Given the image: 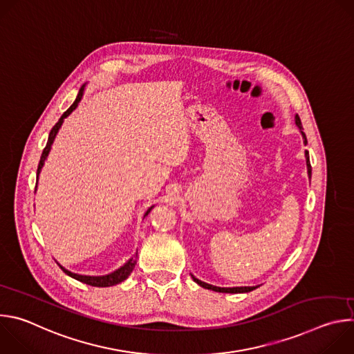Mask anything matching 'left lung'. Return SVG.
I'll use <instances>...</instances> for the list:
<instances>
[{
	"instance_id": "1",
	"label": "left lung",
	"mask_w": 354,
	"mask_h": 354,
	"mask_svg": "<svg viewBox=\"0 0 354 354\" xmlns=\"http://www.w3.org/2000/svg\"><path fill=\"white\" fill-rule=\"evenodd\" d=\"M295 124L298 126V129H299V131H301V134H302V138H304V144H307V137H306V133L302 131V124H301V120H299V116L298 115H295ZM306 160H307V169H308V176L311 178V164H310V154H308V151H306ZM192 279L198 284V286H201V287H205V288H209V290H213V291H217V292H231V294H235V292H249V291H252V290H255V288H258L259 286H254V287H217V286H212V284H207V283H205V281H201V280H198V279H196L193 274H192Z\"/></svg>"
}]
</instances>
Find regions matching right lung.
I'll return each mask as SVG.
<instances>
[{"mask_svg": "<svg viewBox=\"0 0 354 354\" xmlns=\"http://www.w3.org/2000/svg\"><path fill=\"white\" fill-rule=\"evenodd\" d=\"M84 89H85V85H82V86L80 88L78 95H77V97H75V100H74V104L63 113V116H62V118L59 119V122L53 126V129L50 130L47 144H46L44 149H43L40 161H39V165H37V178H39V174H40V171H41V168H43V165H44V161H46V158H47V156H48V153H50V148H52V144H53V141H55V138H56V136H57V133H59V130H60V127H62L64 119L78 106L80 100L82 99V95H84ZM153 207H154V206H151V207L145 212L144 217L148 216V213H149L151 210H153ZM136 263H137V254L134 255V258L129 259L122 268H119L118 270H115V272H112V273H109V274H105V276H82V274H77V273H73V272L64 269V268H63L62 265H59V263H57V265L62 268V270H63L66 274H68L70 277H73V279H75V280H78V281H81V283H85V284H88V286H93V287H111V286L119 284V283H122L123 280H126V279L130 276V273L133 272Z\"/></svg>", "mask_w": 354, "mask_h": 354, "instance_id": "right-lung-1", "label": "right lung"}]
</instances>
